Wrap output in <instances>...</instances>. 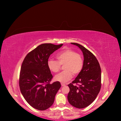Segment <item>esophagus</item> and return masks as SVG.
Masks as SVG:
<instances>
[{"label": "esophagus", "mask_w": 121, "mask_h": 121, "mask_svg": "<svg viewBox=\"0 0 121 121\" xmlns=\"http://www.w3.org/2000/svg\"><path fill=\"white\" fill-rule=\"evenodd\" d=\"M61 86H65L66 84H64V83H61Z\"/></svg>", "instance_id": "34e87169"}]
</instances>
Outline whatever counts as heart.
<instances>
[{
    "label": "heart",
    "mask_w": 121,
    "mask_h": 121,
    "mask_svg": "<svg viewBox=\"0 0 121 121\" xmlns=\"http://www.w3.org/2000/svg\"><path fill=\"white\" fill-rule=\"evenodd\" d=\"M57 61L49 60L48 67L49 70L53 73L58 72L64 65L65 71L56 74L54 80L61 83H66L70 80L74 75H78L82 71L83 67L84 61L82 56L70 49H66L58 53L56 56Z\"/></svg>",
    "instance_id": "obj_1"
}]
</instances>
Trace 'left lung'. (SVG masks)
<instances>
[{
  "label": "left lung",
  "mask_w": 121,
  "mask_h": 121,
  "mask_svg": "<svg viewBox=\"0 0 121 121\" xmlns=\"http://www.w3.org/2000/svg\"><path fill=\"white\" fill-rule=\"evenodd\" d=\"M71 43L78 46L82 52L84 64L77 77L68 85L69 88L68 99L73 106L83 108L93 102L100 91L101 69L96 57L89 50L78 43Z\"/></svg>",
  "instance_id": "1"
}]
</instances>
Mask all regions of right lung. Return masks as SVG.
<instances>
[{"mask_svg":"<svg viewBox=\"0 0 121 121\" xmlns=\"http://www.w3.org/2000/svg\"><path fill=\"white\" fill-rule=\"evenodd\" d=\"M63 44L43 43L25 56L20 74L19 86L25 99L34 108L44 110L52 106L61 85L53 78L48 67L49 57Z\"/></svg>","mask_w":121,"mask_h":121,"instance_id":"1","label":"right lung"}]
</instances>
